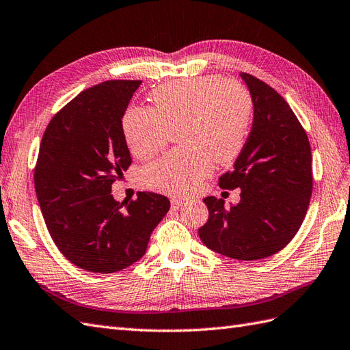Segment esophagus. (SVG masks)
<instances>
[{
  "instance_id": "obj_1",
  "label": "esophagus",
  "mask_w": 350,
  "mask_h": 350,
  "mask_svg": "<svg viewBox=\"0 0 350 350\" xmlns=\"http://www.w3.org/2000/svg\"><path fill=\"white\" fill-rule=\"evenodd\" d=\"M183 204H185V200L176 198V197L172 198V207H173V208H178V207H182Z\"/></svg>"
}]
</instances>
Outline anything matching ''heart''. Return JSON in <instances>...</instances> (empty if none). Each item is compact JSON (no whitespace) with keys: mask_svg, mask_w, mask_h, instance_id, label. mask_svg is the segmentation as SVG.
<instances>
[{"mask_svg":"<svg viewBox=\"0 0 350 350\" xmlns=\"http://www.w3.org/2000/svg\"><path fill=\"white\" fill-rule=\"evenodd\" d=\"M152 109L126 110L122 128L134 157L148 159L162 150L176 128L182 146L168 152L143 172L152 189L186 195L212 170V162L228 164L247 142L254 103L235 80L215 75L162 83L150 94Z\"/></svg>","mask_w":350,"mask_h":350,"instance_id":"b5f03b06","label":"heart"}]
</instances>
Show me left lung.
Here are the masks:
<instances>
[{
	"label": "left lung",
	"instance_id": "obj_1",
	"mask_svg": "<svg viewBox=\"0 0 350 350\" xmlns=\"http://www.w3.org/2000/svg\"><path fill=\"white\" fill-rule=\"evenodd\" d=\"M254 101V124L232 172L219 177L222 189L240 188V202L225 207L206 197L204 245L239 261L278 254L295 237L313 191L312 150L306 129L285 98L262 80L241 72Z\"/></svg>",
	"mask_w": 350,
	"mask_h": 350
}]
</instances>
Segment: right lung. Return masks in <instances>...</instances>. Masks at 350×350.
I'll list each match as a JSON object with an SVG mask.
<instances>
[{
  "label": "right lung",
  "mask_w": 350,
  "mask_h": 350,
  "mask_svg": "<svg viewBox=\"0 0 350 350\" xmlns=\"http://www.w3.org/2000/svg\"><path fill=\"white\" fill-rule=\"evenodd\" d=\"M142 80H107L85 89L49 122L34 185L47 231L71 264L116 273L137 262L170 200L138 192L120 202L111 185L131 165L122 118Z\"/></svg>",
  "instance_id": "add662e5"
}]
</instances>
